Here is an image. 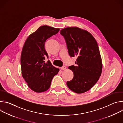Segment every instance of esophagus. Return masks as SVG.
<instances>
[{
  "label": "esophagus",
  "mask_w": 123,
  "mask_h": 123,
  "mask_svg": "<svg viewBox=\"0 0 123 123\" xmlns=\"http://www.w3.org/2000/svg\"><path fill=\"white\" fill-rule=\"evenodd\" d=\"M66 68V67L65 66H62V67H61V69H62V70H64V69H65Z\"/></svg>",
  "instance_id": "esophagus-1"
}]
</instances>
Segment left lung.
<instances>
[{
    "instance_id": "left-lung-1",
    "label": "left lung",
    "mask_w": 123,
    "mask_h": 123,
    "mask_svg": "<svg viewBox=\"0 0 123 123\" xmlns=\"http://www.w3.org/2000/svg\"><path fill=\"white\" fill-rule=\"evenodd\" d=\"M60 33L65 40L69 56L77 57L76 66L68 67L74 75L67 85L76 93L86 92L97 82L102 71L97 43L90 32L78 27L66 28Z\"/></svg>"
}]
</instances>
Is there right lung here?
<instances>
[{"label":"right lung","mask_w":123,"mask_h":123,"mask_svg":"<svg viewBox=\"0 0 123 123\" xmlns=\"http://www.w3.org/2000/svg\"><path fill=\"white\" fill-rule=\"evenodd\" d=\"M59 29L42 26L31 33L26 40L21 55V66L23 78L30 88L36 92H42L50 87L53 77L59 69L52 66L48 60L45 49L47 39L56 34Z\"/></svg>","instance_id":"add662e5"}]
</instances>
